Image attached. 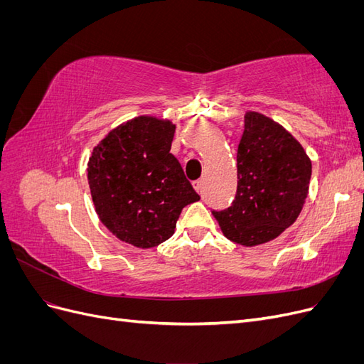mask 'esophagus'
I'll return each instance as SVG.
<instances>
[{
  "label": "esophagus",
  "mask_w": 364,
  "mask_h": 364,
  "mask_svg": "<svg viewBox=\"0 0 364 364\" xmlns=\"http://www.w3.org/2000/svg\"><path fill=\"white\" fill-rule=\"evenodd\" d=\"M193 186H194V190L199 193V194H202V191H203V182L202 181H196V182H193Z\"/></svg>",
  "instance_id": "esophagus-1"
}]
</instances>
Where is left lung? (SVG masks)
<instances>
[{
    "label": "left lung",
    "mask_w": 364,
    "mask_h": 364,
    "mask_svg": "<svg viewBox=\"0 0 364 364\" xmlns=\"http://www.w3.org/2000/svg\"><path fill=\"white\" fill-rule=\"evenodd\" d=\"M310 179L311 159L301 142L274 119L247 111L237 150L235 199L213 215L234 243H267L296 222Z\"/></svg>",
    "instance_id": "1"
}]
</instances>
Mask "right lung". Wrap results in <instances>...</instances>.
Masks as SVG:
<instances>
[{"instance_id":"1","label":"right lung","mask_w":364,"mask_h":364,"mask_svg":"<svg viewBox=\"0 0 364 364\" xmlns=\"http://www.w3.org/2000/svg\"><path fill=\"white\" fill-rule=\"evenodd\" d=\"M176 124L139 115L98 142L87 161V183L100 222L139 249L174 234L182 209L200 199L171 153Z\"/></svg>"}]
</instances>
